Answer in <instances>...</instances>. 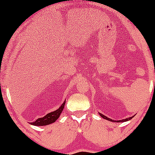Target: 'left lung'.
I'll return each mask as SVG.
<instances>
[{
    "label": "left lung",
    "mask_w": 155,
    "mask_h": 155,
    "mask_svg": "<svg viewBox=\"0 0 155 155\" xmlns=\"http://www.w3.org/2000/svg\"><path fill=\"white\" fill-rule=\"evenodd\" d=\"M99 114H100V115H101V116L103 118H104V119H107V120H108V121H113V122H124V121H129V120L132 119L133 117H134V116H132V117H130V118H126V119L118 120V121H115V120H112V119H111V118H107V116H105V115H103V114H101V113H99Z\"/></svg>",
    "instance_id": "obj_1"
}]
</instances>
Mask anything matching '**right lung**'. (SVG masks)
<instances>
[{
    "label": "right lung",
    "instance_id": "obj_1",
    "mask_svg": "<svg viewBox=\"0 0 155 155\" xmlns=\"http://www.w3.org/2000/svg\"><path fill=\"white\" fill-rule=\"evenodd\" d=\"M65 102L66 101H64V102L61 104V106L58 109H56L55 111L50 112V113H48L47 115H45L43 118H37L35 121L31 122L30 124L34 126H45L51 124V123H54L60 117L62 111H63L64 108Z\"/></svg>",
    "mask_w": 155,
    "mask_h": 155
}]
</instances>
